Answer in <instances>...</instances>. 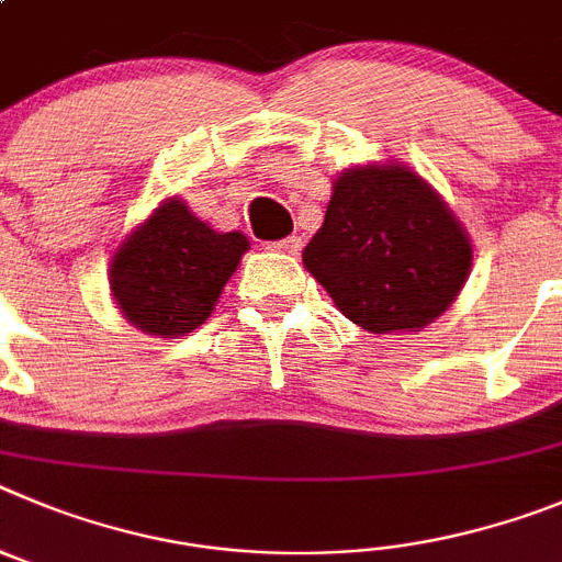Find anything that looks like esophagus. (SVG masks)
Returning <instances> with one entry per match:
<instances>
[{"mask_svg": "<svg viewBox=\"0 0 562 562\" xmlns=\"http://www.w3.org/2000/svg\"><path fill=\"white\" fill-rule=\"evenodd\" d=\"M271 249L274 251H282V255H300L302 249V237H285V240H280V244H271Z\"/></svg>", "mask_w": 562, "mask_h": 562, "instance_id": "34e87169", "label": "esophagus"}]
</instances>
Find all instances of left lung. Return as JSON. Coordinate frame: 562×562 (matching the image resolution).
Masks as SVG:
<instances>
[{
  "label": "left lung",
  "instance_id": "8db88e82",
  "mask_svg": "<svg viewBox=\"0 0 562 562\" xmlns=\"http://www.w3.org/2000/svg\"><path fill=\"white\" fill-rule=\"evenodd\" d=\"M302 262L350 322L397 336L423 330L457 302L473 244L417 170L386 159L333 179L325 224Z\"/></svg>",
  "mask_w": 562,
  "mask_h": 562
}]
</instances>
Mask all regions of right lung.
<instances>
[{
  "instance_id": "obj_1",
  "label": "right lung",
  "mask_w": 562,
  "mask_h": 562,
  "mask_svg": "<svg viewBox=\"0 0 562 562\" xmlns=\"http://www.w3.org/2000/svg\"><path fill=\"white\" fill-rule=\"evenodd\" d=\"M246 251L244 232L212 229L173 195L111 255V300L145 336L179 338L212 316Z\"/></svg>"
}]
</instances>
